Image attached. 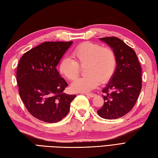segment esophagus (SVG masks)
<instances>
[{"instance_id": "esophagus-1", "label": "esophagus", "mask_w": 158, "mask_h": 158, "mask_svg": "<svg viewBox=\"0 0 158 158\" xmlns=\"http://www.w3.org/2000/svg\"><path fill=\"white\" fill-rule=\"evenodd\" d=\"M85 94L86 95L89 96V97H90V98H93L95 96V94H94V93H85Z\"/></svg>"}]
</instances>
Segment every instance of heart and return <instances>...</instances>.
<instances>
[{"instance_id": "obj_1", "label": "heart", "mask_w": 158, "mask_h": 158, "mask_svg": "<svg viewBox=\"0 0 158 158\" xmlns=\"http://www.w3.org/2000/svg\"><path fill=\"white\" fill-rule=\"evenodd\" d=\"M72 56L73 59L65 56L60 60L59 70L65 78L73 80L78 76L80 67H85L86 76L76 79L71 86L74 92H88L97 87L100 82H108L117 67V55L112 48L89 41L78 45Z\"/></svg>"}]
</instances>
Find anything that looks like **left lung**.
Wrapping results in <instances>:
<instances>
[{
  "mask_svg": "<svg viewBox=\"0 0 158 158\" xmlns=\"http://www.w3.org/2000/svg\"><path fill=\"white\" fill-rule=\"evenodd\" d=\"M114 50L117 63L115 72L102 90L104 104L97 111L106 119H116L133 108L142 89V69L136 52L120 39L99 38Z\"/></svg>",
  "mask_w": 158,
  "mask_h": 158,
  "instance_id": "obj_1",
  "label": "left lung"
}]
</instances>
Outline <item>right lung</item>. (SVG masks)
<instances>
[{
  "instance_id": "obj_1",
  "label": "right lung",
  "mask_w": 158,
  "mask_h": 158,
  "mask_svg": "<svg viewBox=\"0 0 158 158\" xmlns=\"http://www.w3.org/2000/svg\"><path fill=\"white\" fill-rule=\"evenodd\" d=\"M73 41H46L24 53L17 68L19 94L24 106L37 119L56 123L69 112L76 95L63 91L68 85L56 65Z\"/></svg>"
}]
</instances>
